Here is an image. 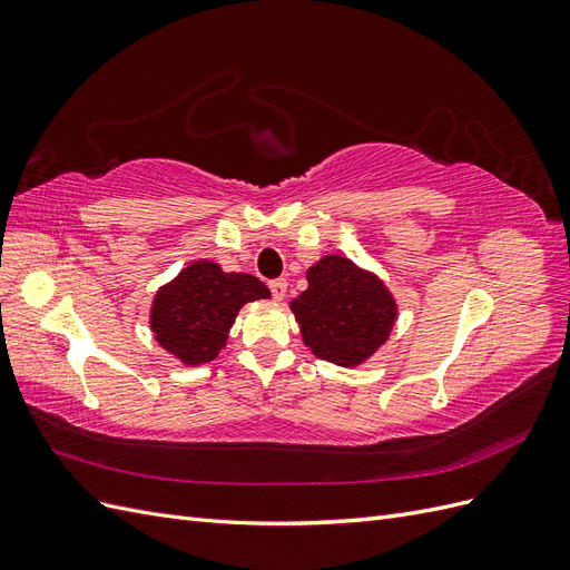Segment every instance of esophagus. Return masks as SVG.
<instances>
[{"instance_id":"1","label":"esophagus","mask_w":570,"mask_h":570,"mask_svg":"<svg viewBox=\"0 0 570 570\" xmlns=\"http://www.w3.org/2000/svg\"><path fill=\"white\" fill-rule=\"evenodd\" d=\"M268 287H271L273 299L281 302V299L285 297V292H287V281H285V278H275V281L268 283Z\"/></svg>"}]
</instances>
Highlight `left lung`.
<instances>
[{"label": "left lung", "mask_w": 570, "mask_h": 570, "mask_svg": "<svg viewBox=\"0 0 570 570\" xmlns=\"http://www.w3.org/2000/svg\"><path fill=\"white\" fill-rule=\"evenodd\" d=\"M306 281L308 289L292 302V312L318 358L356 366L387 340L396 308L375 275L333 254L308 268Z\"/></svg>", "instance_id": "obj_1"}]
</instances>
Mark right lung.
Instances as JSON below:
<instances>
[{"mask_svg": "<svg viewBox=\"0 0 570 570\" xmlns=\"http://www.w3.org/2000/svg\"><path fill=\"white\" fill-rule=\"evenodd\" d=\"M271 297L268 287L247 273H226L218 264L195 262L151 304V331L183 364L216 358L226 344L239 306Z\"/></svg>", "mask_w": 570, "mask_h": 570, "instance_id": "right-lung-1", "label": "right lung"}]
</instances>
